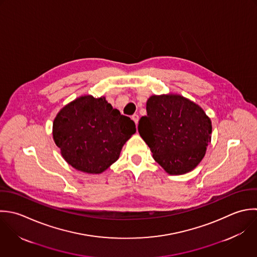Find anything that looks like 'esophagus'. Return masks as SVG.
<instances>
[{
	"instance_id": "1",
	"label": "esophagus",
	"mask_w": 257,
	"mask_h": 257,
	"mask_svg": "<svg viewBox=\"0 0 257 257\" xmlns=\"http://www.w3.org/2000/svg\"><path fill=\"white\" fill-rule=\"evenodd\" d=\"M132 120L135 122V124H136V126L138 125V121H139V116L137 115V114H134L133 116H132Z\"/></svg>"
}]
</instances>
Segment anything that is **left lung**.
<instances>
[{
	"label": "left lung",
	"instance_id": "8db88e82",
	"mask_svg": "<svg viewBox=\"0 0 257 257\" xmlns=\"http://www.w3.org/2000/svg\"><path fill=\"white\" fill-rule=\"evenodd\" d=\"M138 131L154 160L171 175L194 169L211 141V121L195 103L179 95L151 96Z\"/></svg>",
	"mask_w": 257,
	"mask_h": 257
}]
</instances>
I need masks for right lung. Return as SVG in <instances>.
I'll use <instances>...</instances> for the list:
<instances>
[{"mask_svg": "<svg viewBox=\"0 0 257 257\" xmlns=\"http://www.w3.org/2000/svg\"><path fill=\"white\" fill-rule=\"evenodd\" d=\"M136 132L129 117L105 98L84 96L65 106L53 123V137L64 159L77 170L101 173L120 155Z\"/></svg>", "mask_w": 257, "mask_h": 257, "instance_id": "add662e5", "label": "right lung"}]
</instances>
